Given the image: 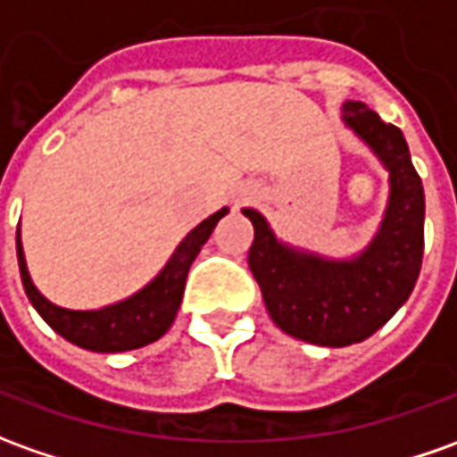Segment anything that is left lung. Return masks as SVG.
<instances>
[{
    "instance_id": "left-lung-1",
    "label": "left lung",
    "mask_w": 457,
    "mask_h": 457,
    "mask_svg": "<svg viewBox=\"0 0 457 457\" xmlns=\"http://www.w3.org/2000/svg\"><path fill=\"white\" fill-rule=\"evenodd\" d=\"M341 121L388 171V201L378 228L353 256L333 259L294 246L256 209L248 266L270 320L298 341L345 348L366 341L413 294L423 261L426 194L398 127L363 102H343Z\"/></svg>"
}]
</instances>
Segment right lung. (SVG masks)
Returning <instances> with one entry per match:
<instances>
[{
  "mask_svg": "<svg viewBox=\"0 0 457 457\" xmlns=\"http://www.w3.org/2000/svg\"><path fill=\"white\" fill-rule=\"evenodd\" d=\"M226 213H228V206L211 213L209 219H204L196 228H191L181 238L174 253L169 256V261L163 263V269L144 288H138L137 294L127 295L116 303H109V306L89 308V311L56 306L34 286L29 269H27V259H24L21 231L17 228V259L24 291L29 295L31 306L37 308V313L62 338L84 351L124 353V351L144 348L149 343L159 341L163 333L171 328L179 306H181V298H184L188 269L198 256L201 246L213 234L216 223L221 221Z\"/></svg>",
  "mask_w": 457,
  "mask_h": 457,
  "instance_id": "add662e5",
  "label": "right lung"
}]
</instances>
